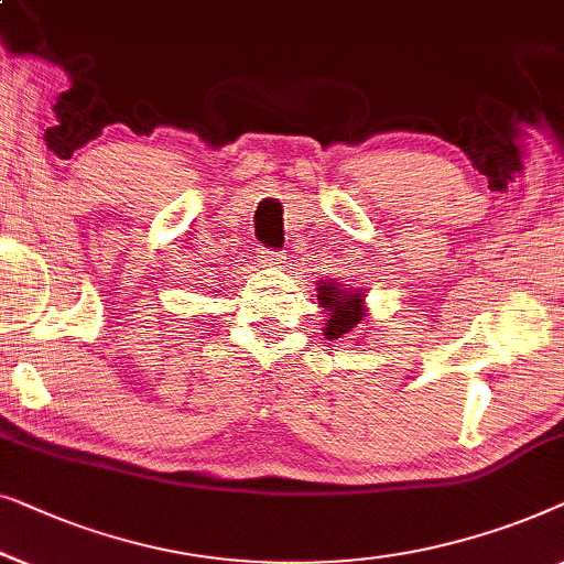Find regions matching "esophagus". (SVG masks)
<instances>
[{
	"mask_svg": "<svg viewBox=\"0 0 564 564\" xmlns=\"http://www.w3.org/2000/svg\"><path fill=\"white\" fill-rule=\"evenodd\" d=\"M260 258H263L265 265H273V268H283L285 263L283 252H273V250H260Z\"/></svg>",
	"mask_w": 564,
	"mask_h": 564,
	"instance_id": "34e87169",
	"label": "esophagus"
}]
</instances>
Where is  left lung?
<instances>
[{
  "instance_id": "left-lung-1",
  "label": "left lung",
  "mask_w": 564,
  "mask_h": 564,
  "mask_svg": "<svg viewBox=\"0 0 564 564\" xmlns=\"http://www.w3.org/2000/svg\"><path fill=\"white\" fill-rule=\"evenodd\" d=\"M365 296H368V291L347 289L345 283H337L335 279L319 281L316 299H319V306L327 312V319H324V324H327V327H324V337L339 339L345 335H352V332L365 322V316H368Z\"/></svg>"
}]
</instances>
